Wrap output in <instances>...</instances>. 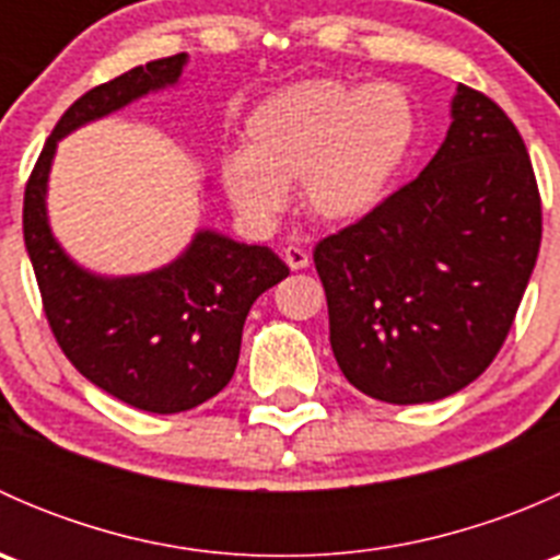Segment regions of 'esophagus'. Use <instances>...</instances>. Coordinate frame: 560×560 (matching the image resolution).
Returning a JSON list of instances; mask_svg holds the SVG:
<instances>
[{
    "label": "esophagus",
    "mask_w": 560,
    "mask_h": 560,
    "mask_svg": "<svg viewBox=\"0 0 560 560\" xmlns=\"http://www.w3.org/2000/svg\"><path fill=\"white\" fill-rule=\"evenodd\" d=\"M284 262L290 265V270H303V268H308V262H312V259H308L306 248L287 246L284 248Z\"/></svg>",
    "instance_id": "obj_1"
}]
</instances>
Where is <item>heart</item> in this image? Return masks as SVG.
Segmentation results:
<instances>
[{"mask_svg":"<svg viewBox=\"0 0 560 560\" xmlns=\"http://www.w3.org/2000/svg\"><path fill=\"white\" fill-rule=\"evenodd\" d=\"M415 140V103L398 83L316 78L248 113L244 151L224 156L219 180L254 228H270L284 213L295 184L308 217L343 228L385 202Z\"/></svg>","mask_w":560,"mask_h":560,"instance_id":"obj_1","label":"heart"}]
</instances>
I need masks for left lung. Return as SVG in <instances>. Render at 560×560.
Instances as JSON below:
<instances>
[{"mask_svg": "<svg viewBox=\"0 0 560 560\" xmlns=\"http://www.w3.org/2000/svg\"><path fill=\"white\" fill-rule=\"evenodd\" d=\"M450 116L425 171L314 248L338 369L385 404L471 385L499 354L539 254V189L515 124L463 83Z\"/></svg>", "mask_w": 560, "mask_h": 560, "instance_id": "left-lung-1", "label": "left lung"}]
</instances>
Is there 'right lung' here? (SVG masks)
Instances as JSON below:
<instances>
[{
	"instance_id": "1",
	"label": "right lung",
	"mask_w": 560,
	"mask_h": 560,
	"mask_svg": "<svg viewBox=\"0 0 560 560\" xmlns=\"http://www.w3.org/2000/svg\"><path fill=\"white\" fill-rule=\"evenodd\" d=\"M186 61L189 56L175 54L132 67L75 100L50 132L24 195V244L61 352L92 385L151 415L195 409L228 387L248 308L290 268L268 246L197 230L162 268L94 273L56 241L45 197L61 138L145 94L178 86Z\"/></svg>"
}]
</instances>
